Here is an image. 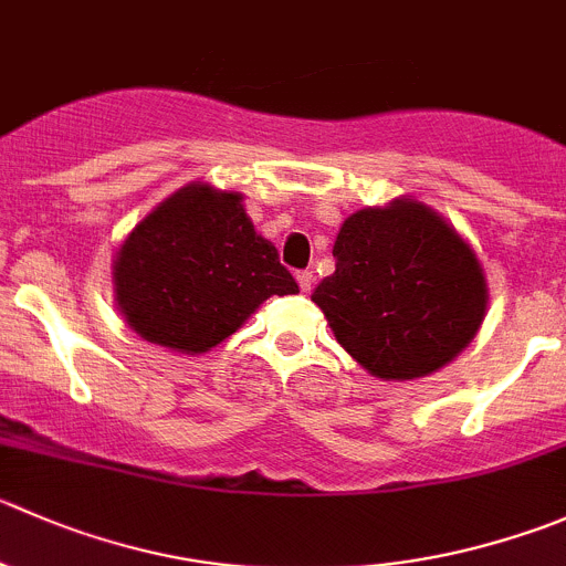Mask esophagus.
<instances>
[{"label": "esophagus", "mask_w": 566, "mask_h": 566, "mask_svg": "<svg viewBox=\"0 0 566 566\" xmlns=\"http://www.w3.org/2000/svg\"><path fill=\"white\" fill-rule=\"evenodd\" d=\"M295 279H298V287L304 290V293H310V290H312V271H298V273H295Z\"/></svg>", "instance_id": "esophagus-1"}]
</instances>
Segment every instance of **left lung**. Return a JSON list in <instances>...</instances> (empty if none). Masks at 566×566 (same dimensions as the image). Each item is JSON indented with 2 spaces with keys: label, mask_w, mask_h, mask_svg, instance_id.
Here are the masks:
<instances>
[{
  "label": "left lung",
  "mask_w": 566,
  "mask_h": 566,
  "mask_svg": "<svg viewBox=\"0 0 566 566\" xmlns=\"http://www.w3.org/2000/svg\"><path fill=\"white\" fill-rule=\"evenodd\" d=\"M332 276L312 301L334 337L378 378L440 370L479 332L486 284L470 245L429 207L395 201L339 227Z\"/></svg>",
  "instance_id": "1"
}]
</instances>
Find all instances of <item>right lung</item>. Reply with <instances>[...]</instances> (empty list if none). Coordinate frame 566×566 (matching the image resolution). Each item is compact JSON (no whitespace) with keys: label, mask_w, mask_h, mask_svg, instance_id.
Returning <instances> with one entry per match:
<instances>
[{"label":"right lung","mask_w":566,"mask_h":566,"mask_svg":"<svg viewBox=\"0 0 566 566\" xmlns=\"http://www.w3.org/2000/svg\"><path fill=\"white\" fill-rule=\"evenodd\" d=\"M276 245L254 232L238 193L190 185L137 223L115 260V295L149 343L201 354L271 295H295Z\"/></svg>","instance_id":"1"}]
</instances>
